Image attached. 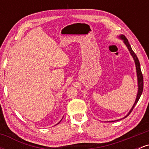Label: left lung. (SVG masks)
Returning <instances> with one entry per match:
<instances>
[{"mask_svg":"<svg viewBox=\"0 0 149 149\" xmlns=\"http://www.w3.org/2000/svg\"><path fill=\"white\" fill-rule=\"evenodd\" d=\"M120 38L122 39H123L125 44L126 46H127L128 49H129V51L131 53L132 56L133 58H134L135 64H136V73H137V78H138V85H139V90H138V94H137V96H136V101H135V103L134 104V105H133L132 108L130 111V113H129V114H130L132 112V111L133 110V109L134 108L135 105H136V103L138 102V101H139L140 97H141V94H142L143 88V79L142 73H141V68H140L139 61V59H138L137 57H136V54H135V53L134 52V51H133L132 49L131 46H130V45L129 42H128L127 39L126 38V37L125 36H120ZM129 114H128V115H129ZM127 116H125V117H127Z\"/></svg>","mask_w":149,"mask_h":149,"instance_id":"8db88e82","label":"left lung"}]
</instances>
